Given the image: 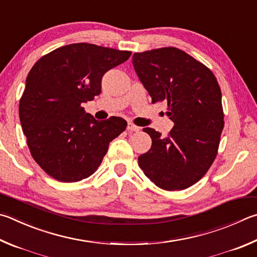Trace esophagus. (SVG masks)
I'll return each mask as SVG.
<instances>
[{
  "label": "esophagus",
  "instance_id": "obj_1",
  "mask_svg": "<svg viewBox=\"0 0 257 257\" xmlns=\"http://www.w3.org/2000/svg\"><path fill=\"white\" fill-rule=\"evenodd\" d=\"M127 129L129 130V132H139V130H141V128H139L138 125L134 124V123H132V122H129V123H128V125H127Z\"/></svg>",
  "mask_w": 257,
  "mask_h": 257
}]
</instances>
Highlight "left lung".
Listing matches in <instances>:
<instances>
[{"instance_id":"8db88e82","label":"left lung","mask_w":257,"mask_h":257,"mask_svg":"<svg viewBox=\"0 0 257 257\" xmlns=\"http://www.w3.org/2000/svg\"><path fill=\"white\" fill-rule=\"evenodd\" d=\"M133 65L153 103L167 101L174 122L170 135L144 128L152 147L138 165L158 188L184 190L207 173L223 129L221 91L216 76L192 56L174 47L135 53Z\"/></svg>"}]
</instances>
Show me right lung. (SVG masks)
Here are the masks:
<instances>
[{
  "mask_svg": "<svg viewBox=\"0 0 257 257\" xmlns=\"http://www.w3.org/2000/svg\"><path fill=\"white\" fill-rule=\"evenodd\" d=\"M132 53L92 44H71L45 55L31 68L19 104L31 156L60 182L92 175L109 144L124 132L120 116L97 121L82 103L101 93L104 74Z\"/></svg>",
  "mask_w": 257,
  "mask_h": 257,
  "instance_id": "obj_1",
  "label": "right lung"
}]
</instances>
